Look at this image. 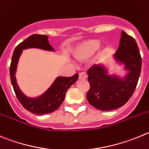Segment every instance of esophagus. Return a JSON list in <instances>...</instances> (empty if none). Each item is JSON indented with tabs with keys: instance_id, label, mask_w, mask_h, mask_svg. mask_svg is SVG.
<instances>
[{
	"instance_id": "esophagus-1",
	"label": "esophagus",
	"mask_w": 149,
	"mask_h": 149,
	"mask_svg": "<svg viewBox=\"0 0 149 149\" xmlns=\"http://www.w3.org/2000/svg\"><path fill=\"white\" fill-rule=\"evenodd\" d=\"M87 75L85 72H81V73H79V79H87Z\"/></svg>"
}]
</instances>
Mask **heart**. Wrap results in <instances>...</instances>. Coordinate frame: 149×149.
<instances>
[{
	"label": "heart",
	"mask_w": 149,
	"mask_h": 149,
	"mask_svg": "<svg viewBox=\"0 0 149 149\" xmlns=\"http://www.w3.org/2000/svg\"><path fill=\"white\" fill-rule=\"evenodd\" d=\"M100 45H101V41L99 40L93 39V40H85L76 45L73 49L72 54L73 57L76 60L79 62H84L90 59L95 54V51L99 48ZM104 51L105 49L101 48L98 51V56H101L104 53Z\"/></svg>",
	"instance_id": "1"
}]
</instances>
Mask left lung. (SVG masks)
Returning <instances> with one entry per match:
<instances>
[{"label":"left lung","mask_w":149,"mask_h":149,"mask_svg":"<svg viewBox=\"0 0 149 149\" xmlns=\"http://www.w3.org/2000/svg\"><path fill=\"white\" fill-rule=\"evenodd\" d=\"M113 57L124 65L127 73L123 77L109 75L107 68L102 65H94L87 70L90 86L87 101L99 110H112L124 105L132 95L140 77L142 60L138 46L134 39L123 31Z\"/></svg>","instance_id":"obj_1"}]
</instances>
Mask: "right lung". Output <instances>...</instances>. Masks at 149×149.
Here are the masks:
<instances>
[{"mask_svg":"<svg viewBox=\"0 0 149 149\" xmlns=\"http://www.w3.org/2000/svg\"><path fill=\"white\" fill-rule=\"evenodd\" d=\"M32 48H40L48 51H55L49 44L48 36L32 34L26 39L24 41L20 42L14 51L9 70L11 82L18 101H20L25 109L37 115L51 113L60 107L65 99V94L68 90L78 80L79 74L76 73L70 77L59 76L55 79L51 87L41 95L37 98L27 97L20 90L18 86L15 73L19 58L23 52V50Z\"/></svg>","mask_w":149,"mask_h":149,"instance_id":"1","label":"right lung"}]
</instances>
